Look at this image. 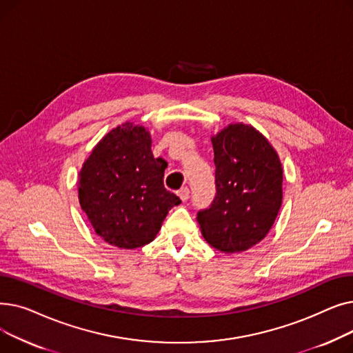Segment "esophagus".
<instances>
[{
    "label": "esophagus",
    "instance_id": "1",
    "mask_svg": "<svg viewBox=\"0 0 353 353\" xmlns=\"http://www.w3.org/2000/svg\"><path fill=\"white\" fill-rule=\"evenodd\" d=\"M177 194H179V197H180L181 201H188L189 197H190V190H189V188H183V189L179 190Z\"/></svg>",
    "mask_w": 353,
    "mask_h": 353
}]
</instances>
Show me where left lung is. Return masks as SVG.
Returning a JSON list of instances; mask_svg holds the SVG:
<instances>
[{
  "instance_id": "8db88e82",
  "label": "left lung",
  "mask_w": 353,
  "mask_h": 353,
  "mask_svg": "<svg viewBox=\"0 0 353 353\" xmlns=\"http://www.w3.org/2000/svg\"><path fill=\"white\" fill-rule=\"evenodd\" d=\"M212 143L216 193L197 221L214 249L243 252L268 234L281 210L282 164L270 143L248 124H230Z\"/></svg>"
}]
</instances>
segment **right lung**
Segmentation results:
<instances>
[{
    "label": "right lung",
    "mask_w": 353,
    "mask_h": 353,
    "mask_svg": "<svg viewBox=\"0 0 353 353\" xmlns=\"http://www.w3.org/2000/svg\"><path fill=\"white\" fill-rule=\"evenodd\" d=\"M167 163L154 159L141 125H119L94 147L80 172L79 199L91 226L107 243L141 248L154 240L181 200L163 184Z\"/></svg>",
    "instance_id": "1"
}]
</instances>
